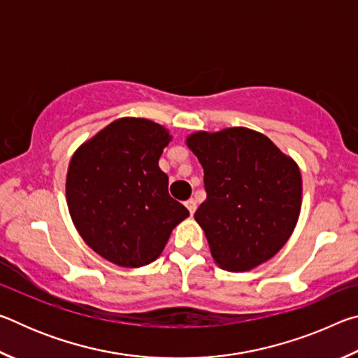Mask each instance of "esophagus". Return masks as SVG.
Instances as JSON below:
<instances>
[{"mask_svg": "<svg viewBox=\"0 0 358 358\" xmlns=\"http://www.w3.org/2000/svg\"><path fill=\"white\" fill-rule=\"evenodd\" d=\"M185 205H186V208L189 210V213H191V216H192L194 211H196V208H197V202L194 201V199H189V201L185 202Z\"/></svg>", "mask_w": 358, "mask_h": 358, "instance_id": "1", "label": "esophagus"}]
</instances>
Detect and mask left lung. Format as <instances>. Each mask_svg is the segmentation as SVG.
I'll return each mask as SVG.
<instances>
[{
	"instance_id": "1",
	"label": "left lung",
	"mask_w": 358,
	"mask_h": 358,
	"mask_svg": "<svg viewBox=\"0 0 358 358\" xmlns=\"http://www.w3.org/2000/svg\"><path fill=\"white\" fill-rule=\"evenodd\" d=\"M186 145L203 167L207 199L196 221L211 257L227 271H250L286 245L301 208V173L292 157L257 131H197Z\"/></svg>"
}]
</instances>
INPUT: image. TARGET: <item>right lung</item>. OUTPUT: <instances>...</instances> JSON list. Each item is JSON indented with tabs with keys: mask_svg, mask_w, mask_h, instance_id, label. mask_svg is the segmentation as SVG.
Segmentation results:
<instances>
[{
	"mask_svg": "<svg viewBox=\"0 0 358 358\" xmlns=\"http://www.w3.org/2000/svg\"><path fill=\"white\" fill-rule=\"evenodd\" d=\"M171 132L147 118L112 121L71 157L66 202L72 222L94 252L124 268L161 256L172 230L189 216L169 196L159 157Z\"/></svg>",
	"mask_w": 358,
	"mask_h": 358,
	"instance_id": "obj_1",
	"label": "right lung"
}]
</instances>
